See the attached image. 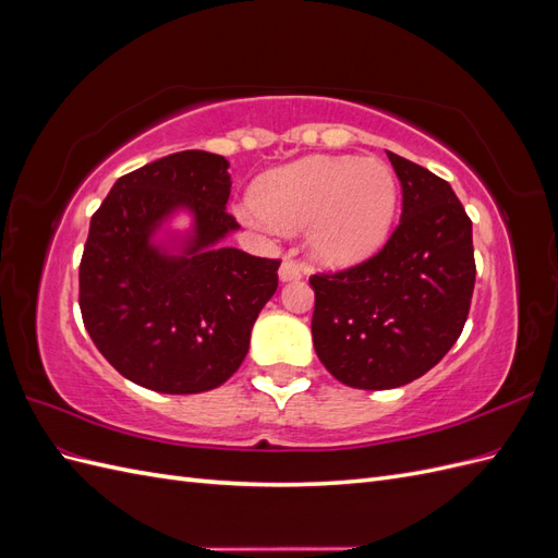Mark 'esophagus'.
Instances as JSON below:
<instances>
[{"label": "esophagus", "instance_id": "esophagus-1", "mask_svg": "<svg viewBox=\"0 0 558 558\" xmlns=\"http://www.w3.org/2000/svg\"><path fill=\"white\" fill-rule=\"evenodd\" d=\"M300 277H302V267H300L298 263L286 258V260L281 263V267H279V279H281V281H295V279H300Z\"/></svg>", "mask_w": 558, "mask_h": 558}]
</instances>
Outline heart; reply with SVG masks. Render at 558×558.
I'll use <instances>...</instances> for the list:
<instances>
[{"label": "heart", "mask_w": 558, "mask_h": 558, "mask_svg": "<svg viewBox=\"0 0 558 558\" xmlns=\"http://www.w3.org/2000/svg\"><path fill=\"white\" fill-rule=\"evenodd\" d=\"M244 218L277 228H305L310 256L351 267L381 248L393 226L398 181L377 158L314 156L263 174Z\"/></svg>", "instance_id": "obj_1"}]
</instances>
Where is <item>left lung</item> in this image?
<instances>
[{"label": "left lung", "mask_w": 558, "mask_h": 558, "mask_svg": "<svg viewBox=\"0 0 558 558\" xmlns=\"http://www.w3.org/2000/svg\"><path fill=\"white\" fill-rule=\"evenodd\" d=\"M402 185L400 223L379 253L310 279L318 361L351 388L404 386L459 340L475 289L472 223L451 185L386 150Z\"/></svg>", "instance_id": "8db88e82"}]
</instances>
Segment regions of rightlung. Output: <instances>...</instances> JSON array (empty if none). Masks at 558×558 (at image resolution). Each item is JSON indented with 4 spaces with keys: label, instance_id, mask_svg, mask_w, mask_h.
Listing matches in <instances>:
<instances>
[{
    "label": "right lung",
    "instance_id": "add662e5",
    "mask_svg": "<svg viewBox=\"0 0 558 558\" xmlns=\"http://www.w3.org/2000/svg\"><path fill=\"white\" fill-rule=\"evenodd\" d=\"M230 162L181 150L113 183L90 218L78 305L90 340L125 379L170 396L205 393L242 365L251 328L275 295L279 260L221 242ZM179 210L189 233L156 243Z\"/></svg>",
    "mask_w": 558,
    "mask_h": 558
}]
</instances>
